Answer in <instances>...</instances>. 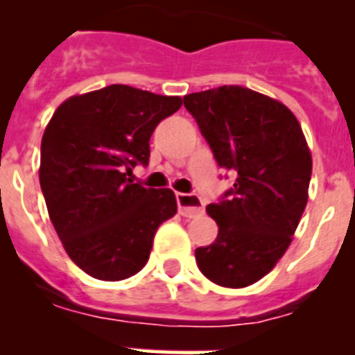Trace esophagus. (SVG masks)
Instances as JSON below:
<instances>
[{"instance_id": "1", "label": "esophagus", "mask_w": 355, "mask_h": 355, "mask_svg": "<svg viewBox=\"0 0 355 355\" xmlns=\"http://www.w3.org/2000/svg\"><path fill=\"white\" fill-rule=\"evenodd\" d=\"M175 200L180 206V213L187 218H196V216H200L205 213V205L199 197L190 196V193H178Z\"/></svg>"}]
</instances>
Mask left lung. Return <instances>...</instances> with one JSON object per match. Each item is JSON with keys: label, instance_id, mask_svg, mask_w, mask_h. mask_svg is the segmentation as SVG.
Returning a JSON list of instances; mask_svg holds the SVG:
<instances>
[{"label": "left lung", "instance_id": "1", "mask_svg": "<svg viewBox=\"0 0 355 355\" xmlns=\"http://www.w3.org/2000/svg\"><path fill=\"white\" fill-rule=\"evenodd\" d=\"M216 163L234 180L206 211L216 240L196 249L199 270L218 286L245 288L275 266L307 205L311 153L302 128L283 103L224 85L183 97Z\"/></svg>", "mask_w": 355, "mask_h": 355}]
</instances>
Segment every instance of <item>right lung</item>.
<instances>
[{
    "instance_id": "right-lung-1",
    "label": "right lung",
    "mask_w": 355,
    "mask_h": 355,
    "mask_svg": "<svg viewBox=\"0 0 355 355\" xmlns=\"http://www.w3.org/2000/svg\"><path fill=\"white\" fill-rule=\"evenodd\" d=\"M181 103L110 85L69 97L44 131L39 180L49 218L69 258L92 277L122 281L142 270L156 229L178 211L171 188H144L128 175L149 163L150 135Z\"/></svg>"
}]
</instances>
